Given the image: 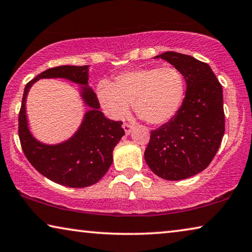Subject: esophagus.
<instances>
[{"label":"esophagus","instance_id":"34e87169","mask_svg":"<svg viewBox=\"0 0 252 252\" xmlns=\"http://www.w3.org/2000/svg\"><path fill=\"white\" fill-rule=\"evenodd\" d=\"M123 130H125L126 135L130 134L131 131H132V126L129 125V123H125V125H123Z\"/></svg>","mask_w":252,"mask_h":252}]
</instances>
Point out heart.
I'll return each instance as SVG.
<instances>
[{"label":"heart","instance_id":"heart-1","mask_svg":"<svg viewBox=\"0 0 252 252\" xmlns=\"http://www.w3.org/2000/svg\"><path fill=\"white\" fill-rule=\"evenodd\" d=\"M186 84L175 67H148L119 74L115 83L103 79L97 85V98L107 117H126L134 102L137 114L153 126L171 121L183 105Z\"/></svg>","mask_w":252,"mask_h":252}]
</instances>
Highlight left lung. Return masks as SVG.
<instances>
[{
    "mask_svg": "<svg viewBox=\"0 0 252 252\" xmlns=\"http://www.w3.org/2000/svg\"><path fill=\"white\" fill-rule=\"evenodd\" d=\"M183 74L186 93L171 121L151 131L145 160L158 177L181 181L204 170L224 134L223 90L207 63L189 55L167 51L154 57Z\"/></svg>",
    "mask_w": 252,
    "mask_h": 252,
    "instance_id": "8db88e82",
    "label": "left lung"
}]
</instances>
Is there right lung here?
I'll return each mask as SVG.
<instances>
[{"instance_id": "obj_1", "label": "right lung", "mask_w": 252, "mask_h": 252, "mask_svg": "<svg viewBox=\"0 0 252 252\" xmlns=\"http://www.w3.org/2000/svg\"><path fill=\"white\" fill-rule=\"evenodd\" d=\"M90 66L49 68L27 84L19 113V138L29 162L40 174L63 186L82 189L96 184L113 162V150L125 135L122 122L104 117L93 89L89 86ZM43 78H63L77 83L88 107L79 129L67 141L46 144L31 132L26 115V97L33 84Z\"/></svg>"}]
</instances>
